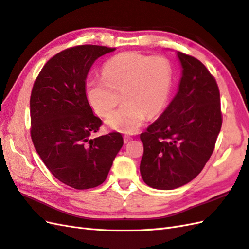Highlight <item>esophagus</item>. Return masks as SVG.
<instances>
[{
	"label": "esophagus",
	"instance_id": "1",
	"mask_svg": "<svg viewBox=\"0 0 249 249\" xmlns=\"http://www.w3.org/2000/svg\"><path fill=\"white\" fill-rule=\"evenodd\" d=\"M123 140H124V143L126 144V143H128V142L130 141V140H131V137H128V136H124Z\"/></svg>",
	"mask_w": 249,
	"mask_h": 249
}]
</instances>
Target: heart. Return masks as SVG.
<instances>
[{
  "label": "heart",
  "mask_w": 249,
  "mask_h": 249,
  "mask_svg": "<svg viewBox=\"0 0 249 249\" xmlns=\"http://www.w3.org/2000/svg\"><path fill=\"white\" fill-rule=\"evenodd\" d=\"M173 68L164 56H149L135 52L114 55L103 67V78L87 82L86 94L93 110L107 119L112 129L131 133L149 117L160 113L169 98Z\"/></svg>",
  "instance_id": "1"
}]
</instances>
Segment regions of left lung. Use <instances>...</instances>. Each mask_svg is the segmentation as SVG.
Instances as JSON below:
<instances>
[{"mask_svg":"<svg viewBox=\"0 0 249 249\" xmlns=\"http://www.w3.org/2000/svg\"><path fill=\"white\" fill-rule=\"evenodd\" d=\"M182 78L179 91L147 130L140 171L156 189L185 185L213 155L222 126L220 91L213 75L195 56L178 52Z\"/></svg>","mask_w":249,"mask_h":249,"instance_id":"1","label":"left lung"}]
</instances>
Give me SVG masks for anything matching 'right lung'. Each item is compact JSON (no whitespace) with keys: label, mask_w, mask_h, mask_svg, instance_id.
I'll return each mask as SVG.
<instances>
[{"label":"right lung","mask_w":249,"mask_h":249,"mask_svg":"<svg viewBox=\"0 0 249 249\" xmlns=\"http://www.w3.org/2000/svg\"><path fill=\"white\" fill-rule=\"evenodd\" d=\"M116 48L79 45L53 56L36 76L30 95V136L56 179L75 189L101 185L121 147L120 132L91 139L102 125L88 103L87 73Z\"/></svg>","instance_id":"obj_1"}]
</instances>
